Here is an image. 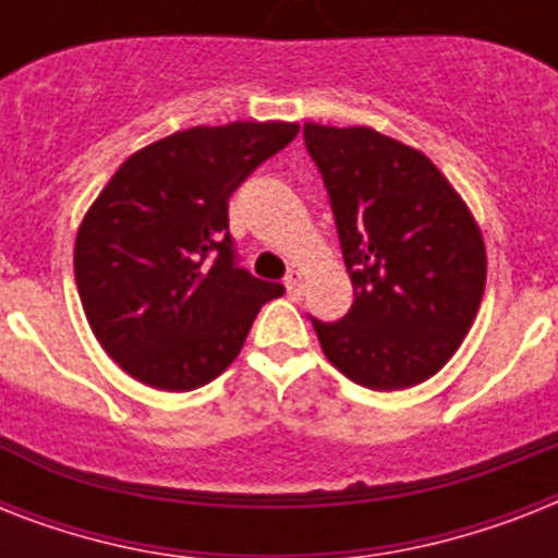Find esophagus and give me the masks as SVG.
Listing matches in <instances>:
<instances>
[{"label": "esophagus", "instance_id": "obj_1", "mask_svg": "<svg viewBox=\"0 0 558 558\" xmlns=\"http://www.w3.org/2000/svg\"><path fill=\"white\" fill-rule=\"evenodd\" d=\"M283 287H287V292L292 298L301 295V287H304V271H301V269H289L287 280H283Z\"/></svg>", "mask_w": 558, "mask_h": 558}]
</instances>
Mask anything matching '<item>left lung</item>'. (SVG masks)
Returning <instances> with one entry per match:
<instances>
[{"mask_svg":"<svg viewBox=\"0 0 558 558\" xmlns=\"http://www.w3.org/2000/svg\"><path fill=\"white\" fill-rule=\"evenodd\" d=\"M304 142L356 295L341 322H313L324 356L362 388H414L458 353L475 322L484 234L425 153L371 126L313 121Z\"/></svg>","mask_w":558,"mask_h":558,"instance_id":"1","label":"left lung"}]
</instances>
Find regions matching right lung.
<instances>
[{
  "label": "right lung",
  "mask_w": 558,
  "mask_h": 558,
  "mask_svg": "<svg viewBox=\"0 0 558 558\" xmlns=\"http://www.w3.org/2000/svg\"><path fill=\"white\" fill-rule=\"evenodd\" d=\"M298 135L289 121L191 126L116 170L74 240V280L95 339L159 390L217 379L280 283L234 266L228 196Z\"/></svg>",
  "instance_id": "right-lung-1"
}]
</instances>
